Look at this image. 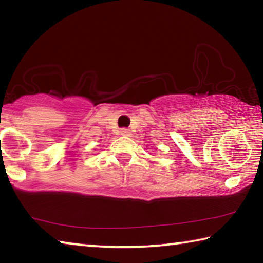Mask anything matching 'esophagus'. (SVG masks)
<instances>
[{
	"label": "esophagus",
	"mask_w": 263,
	"mask_h": 263,
	"mask_svg": "<svg viewBox=\"0 0 263 263\" xmlns=\"http://www.w3.org/2000/svg\"><path fill=\"white\" fill-rule=\"evenodd\" d=\"M121 135L124 136V137H130L131 136V131L128 130V128H122Z\"/></svg>",
	"instance_id": "obj_1"
}]
</instances>
